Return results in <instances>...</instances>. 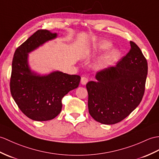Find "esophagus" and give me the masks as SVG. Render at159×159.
<instances>
[{"mask_svg":"<svg viewBox=\"0 0 159 159\" xmlns=\"http://www.w3.org/2000/svg\"><path fill=\"white\" fill-rule=\"evenodd\" d=\"M87 82H88V79L87 78V77L83 76L82 78H81L80 83H81V84H83V85H85V84L87 83Z\"/></svg>","mask_w":159,"mask_h":159,"instance_id":"obj_1","label":"esophagus"}]
</instances>
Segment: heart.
<instances>
[{
    "label": "heart",
    "instance_id": "heart-1",
    "mask_svg": "<svg viewBox=\"0 0 159 159\" xmlns=\"http://www.w3.org/2000/svg\"><path fill=\"white\" fill-rule=\"evenodd\" d=\"M112 46L111 43H110L108 40H100L96 43L93 44L90 49L88 50L87 54L89 55H95L99 53H101L102 52L109 49ZM119 55V51L116 49H113L109 51L108 55H106L105 57V60H110V59H113L116 57L118 55Z\"/></svg>",
    "mask_w": 159,
    "mask_h": 159
}]
</instances>
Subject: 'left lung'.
<instances>
[{"label": "left lung", "instance_id": "left-lung-1", "mask_svg": "<svg viewBox=\"0 0 159 159\" xmlns=\"http://www.w3.org/2000/svg\"><path fill=\"white\" fill-rule=\"evenodd\" d=\"M131 49L117 63L96 73L88 82L89 112L99 123H119L137 108L145 91L147 60L141 49L130 41Z\"/></svg>", "mask_w": 159, "mask_h": 159}]
</instances>
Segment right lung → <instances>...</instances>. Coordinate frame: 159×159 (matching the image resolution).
<instances>
[{"instance_id":"obj_1","label":"right lung","mask_w":159,"mask_h":159,"mask_svg":"<svg viewBox=\"0 0 159 159\" xmlns=\"http://www.w3.org/2000/svg\"><path fill=\"white\" fill-rule=\"evenodd\" d=\"M57 36V33L39 30L15 51L11 93L21 111L32 120L46 121L56 117L61 110V99L80 83L79 75L60 71L40 75L30 68L28 53Z\"/></svg>"}]
</instances>
